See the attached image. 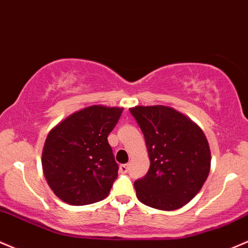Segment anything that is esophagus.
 Returning a JSON list of instances; mask_svg holds the SVG:
<instances>
[{
    "label": "esophagus",
    "instance_id": "esophagus-1",
    "mask_svg": "<svg viewBox=\"0 0 248 248\" xmlns=\"http://www.w3.org/2000/svg\"><path fill=\"white\" fill-rule=\"evenodd\" d=\"M119 171H121V173H126V172L129 171V165H127V164H122V165L119 166Z\"/></svg>",
    "mask_w": 248,
    "mask_h": 248
}]
</instances>
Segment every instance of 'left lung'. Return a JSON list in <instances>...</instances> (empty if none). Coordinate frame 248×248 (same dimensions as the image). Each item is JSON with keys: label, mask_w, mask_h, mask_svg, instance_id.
Segmentation results:
<instances>
[{"label": "left lung", "mask_w": 248, "mask_h": 248, "mask_svg": "<svg viewBox=\"0 0 248 248\" xmlns=\"http://www.w3.org/2000/svg\"><path fill=\"white\" fill-rule=\"evenodd\" d=\"M147 147L150 169L135 182L140 202L163 211L183 207L202 187L211 169L205 133L179 111L164 105L130 108Z\"/></svg>", "instance_id": "8db88e82"}]
</instances>
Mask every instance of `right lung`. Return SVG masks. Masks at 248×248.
Returning a JSON list of instances; mask_svg holds the SVG:
<instances>
[{
	"label": "right lung",
	"instance_id": "add662e5",
	"mask_svg": "<svg viewBox=\"0 0 248 248\" xmlns=\"http://www.w3.org/2000/svg\"><path fill=\"white\" fill-rule=\"evenodd\" d=\"M123 108L91 105L50 130L42 152V168L54 193L75 206L93 204L109 196L118 176L108 136Z\"/></svg>",
	"mask_w": 248,
	"mask_h": 248
}]
</instances>
